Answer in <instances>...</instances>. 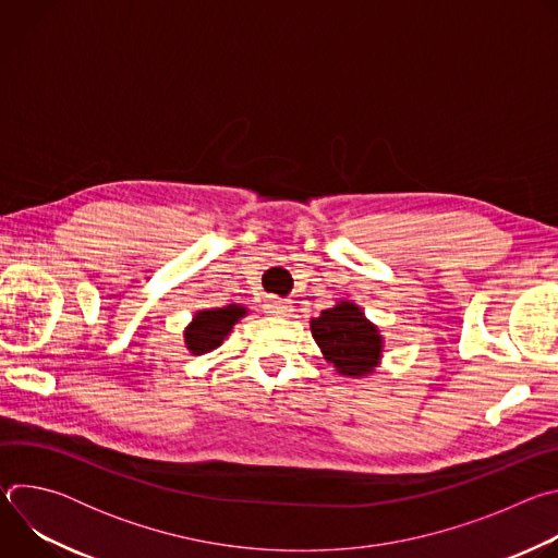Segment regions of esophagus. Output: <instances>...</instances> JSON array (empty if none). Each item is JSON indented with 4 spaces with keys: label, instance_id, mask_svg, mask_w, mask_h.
<instances>
[{
    "label": "esophagus",
    "instance_id": "esophagus-1",
    "mask_svg": "<svg viewBox=\"0 0 558 558\" xmlns=\"http://www.w3.org/2000/svg\"><path fill=\"white\" fill-rule=\"evenodd\" d=\"M291 311H293V306H291V302H289V300H282V298H269V300L265 302V313H269V315L284 317V315H289Z\"/></svg>",
    "mask_w": 558,
    "mask_h": 558
}]
</instances>
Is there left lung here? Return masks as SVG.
Wrapping results in <instances>:
<instances>
[{
	"label": "left lung",
	"instance_id": "1",
	"mask_svg": "<svg viewBox=\"0 0 558 558\" xmlns=\"http://www.w3.org/2000/svg\"><path fill=\"white\" fill-rule=\"evenodd\" d=\"M311 336L336 373L351 379L373 375L384 357V338L364 311L351 300H338L311 317Z\"/></svg>",
	"mask_w": 558,
	"mask_h": 558
}]
</instances>
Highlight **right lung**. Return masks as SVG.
<instances>
[{"label":"right lung","instance_id":"1","mask_svg":"<svg viewBox=\"0 0 558 558\" xmlns=\"http://www.w3.org/2000/svg\"><path fill=\"white\" fill-rule=\"evenodd\" d=\"M250 313L243 304H225L196 311L192 323L185 327L183 338L185 347L192 355H203L222 344V340L231 333L233 325H238Z\"/></svg>","mask_w":558,"mask_h":558}]
</instances>
